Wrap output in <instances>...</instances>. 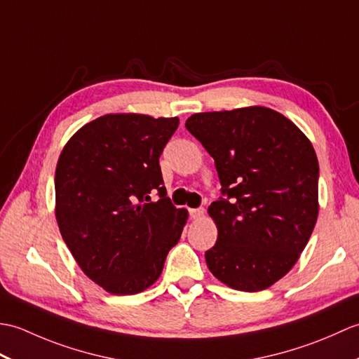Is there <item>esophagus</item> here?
Segmentation results:
<instances>
[{
    "instance_id": "1",
    "label": "esophagus",
    "mask_w": 359,
    "mask_h": 359,
    "mask_svg": "<svg viewBox=\"0 0 359 359\" xmlns=\"http://www.w3.org/2000/svg\"><path fill=\"white\" fill-rule=\"evenodd\" d=\"M203 215H205V210L203 208L189 210V216H191V219H201Z\"/></svg>"
}]
</instances>
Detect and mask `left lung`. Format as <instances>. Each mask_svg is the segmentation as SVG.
<instances>
[{"label":"left lung","instance_id":"left-lung-1","mask_svg":"<svg viewBox=\"0 0 359 359\" xmlns=\"http://www.w3.org/2000/svg\"><path fill=\"white\" fill-rule=\"evenodd\" d=\"M191 133L215 158L222 185L208 207L217 242L210 271L241 292H261L293 269L318 219L319 165L292 120L265 106L193 114Z\"/></svg>","mask_w":359,"mask_h":359}]
</instances>
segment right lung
I'll return each mask as SVG.
<instances>
[{
	"label": "right lung",
	"mask_w": 359,
	"mask_h": 359,
	"mask_svg": "<svg viewBox=\"0 0 359 359\" xmlns=\"http://www.w3.org/2000/svg\"><path fill=\"white\" fill-rule=\"evenodd\" d=\"M177 126V117L106 114L81 126L58 157L60 233L81 271L111 294L154 284L187 225L188 211L166 197L158 165Z\"/></svg>",
	"instance_id": "add662e5"
}]
</instances>
